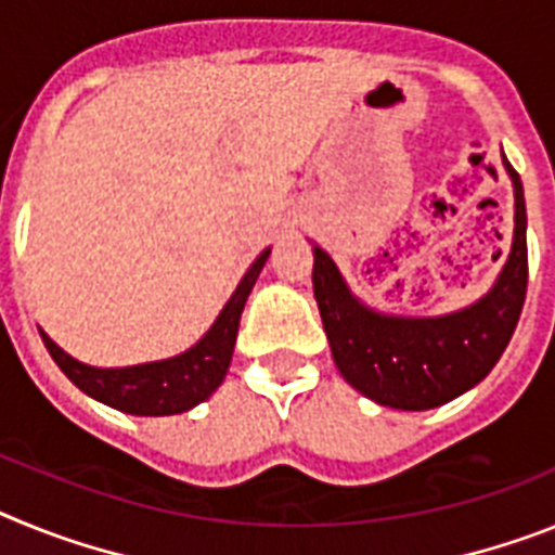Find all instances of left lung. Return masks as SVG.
Instances as JSON below:
<instances>
[{
  "label": "left lung",
  "instance_id": "left-lung-1",
  "mask_svg": "<svg viewBox=\"0 0 555 555\" xmlns=\"http://www.w3.org/2000/svg\"><path fill=\"white\" fill-rule=\"evenodd\" d=\"M514 184V240L498 282L475 305L433 318L385 315L349 291L324 248H312V291L346 383L397 411H430L461 397L494 369L517 330L528 291V215L522 181L503 156Z\"/></svg>",
  "mask_w": 555,
  "mask_h": 555
}]
</instances>
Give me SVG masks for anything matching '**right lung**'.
I'll return each mask as SVG.
<instances>
[{
  "label": "right lung",
  "instance_id": "add662e5",
  "mask_svg": "<svg viewBox=\"0 0 555 555\" xmlns=\"http://www.w3.org/2000/svg\"><path fill=\"white\" fill-rule=\"evenodd\" d=\"M268 257H271V248H264L254 259V264L240 279L237 291L231 293L211 330L192 349L181 351L176 358L125 365V369H98V365H86L75 360L47 332H41V340H44L57 369L64 371L66 377L91 399L111 404L122 413H131V416L184 413L195 404L206 402L225 379L231 354H234V340H237L240 315H243L248 293L254 291V282H257Z\"/></svg>",
  "mask_w": 555,
  "mask_h": 555
}]
</instances>
